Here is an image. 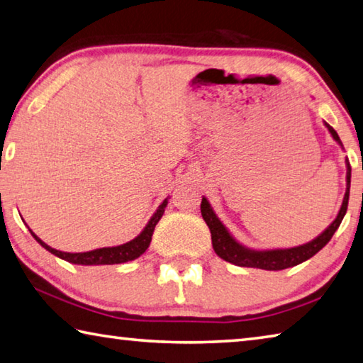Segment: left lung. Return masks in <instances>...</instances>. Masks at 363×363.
<instances>
[{"mask_svg": "<svg viewBox=\"0 0 363 363\" xmlns=\"http://www.w3.org/2000/svg\"><path fill=\"white\" fill-rule=\"evenodd\" d=\"M325 127L328 131H330L333 140L342 147V143L337 131H335L327 122H325ZM349 189H351V164H349V160H346V194H345V199H342L338 216L335 217V220L318 236V238H314L313 241L306 242V245H301L296 247L257 250V249H250L240 245V242L230 235L227 227L220 222L219 217L216 216L214 209L211 208L209 201L206 200V196H203L201 200V216L211 230V240H213L214 252L219 255L220 259L238 267L260 268V269H268V272H279V269L291 268V267L298 265L301 262L311 259L313 255L318 254L319 250L332 240L333 233L338 230L342 217H345L347 211Z\"/></svg>", "mask_w": 363, "mask_h": 363, "instance_id": "left-lung-1", "label": "left lung"}]
</instances>
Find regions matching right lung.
<instances>
[{"mask_svg":"<svg viewBox=\"0 0 363 363\" xmlns=\"http://www.w3.org/2000/svg\"><path fill=\"white\" fill-rule=\"evenodd\" d=\"M167 204H168V199H164L163 203L159 206V209H157L154 216L150 217V220L147 222V225L144 227L143 232L138 235L135 240L125 242V245H121V246L101 247V249L89 250V252H62V250H57L54 247H50L49 245H45V242L43 240H39L31 230L30 232L33 235V238H35L45 250H49L50 254L60 257V259L67 260L69 263H74V265H116V263H125V262L135 260L146 252V249L150 245V240H152L154 228L162 219Z\"/></svg>","mask_w":363,"mask_h":363,"instance_id":"right-lung-1","label":"right lung"}]
</instances>
